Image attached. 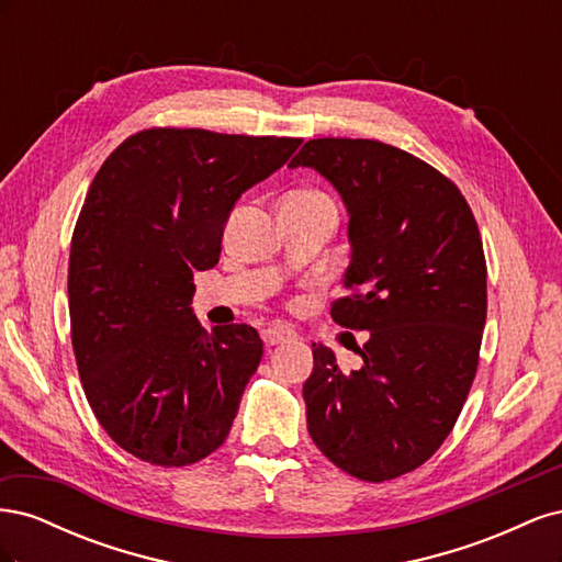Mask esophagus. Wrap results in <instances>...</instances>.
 I'll return each mask as SVG.
<instances>
[{
	"mask_svg": "<svg viewBox=\"0 0 562 562\" xmlns=\"http://www.w3.org/2000/svg\"><path fill=\"white\" fill-rule=\"evenodd\" d=\"M260 335H262L267 347H274V345H281V342H291V339H297L295 330H291V328H277V326L265 328Z\"/></svg>",
	"mask_w": 562,
	"mask_h": 562,
	"instance_id": "1",
	"label": "esophagus"
}]
</instances>
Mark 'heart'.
Wrapping results in <instances>:
<instances>
[{"label":"heart","mask_w":562,"mask_h":562,"mask_svg":"<svg viewBox=\"0 0 562 562\" xmlns=\"http://www.w3.org/2000/svg\"><path fill=\"white\" fill-rule=\"evenodd\" d=\"M288 201H300V203H326V206H333V199L326 194L316 190V187H304V190H297L293 192L291 196H288Z\"/></svg>","instance_id":"b5f03b06"}]
</instances>
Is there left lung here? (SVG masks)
I'll return each mask as SVG.
<instances>
[{
    "mask_svg": "<svg viewBox=\"0 0 562 562\" xmlns=\"http://www.w3.org/2000/svg\"><path fill=\"white\" fill-rule=\"evenodd\" d=\"M291 166H312L349 211V293L335 323L370 330L361 370H339L314 347L304 382L316 448L368 483L398 479L443 446L479 370L487 267L459 187L427 161L366 138L304 143Z\"/></svg>",
    "mask_w": 562,
    "mask_h": 562,
    "instance_id": "8db88e82",
    "label": "left lung"
}]
</instances>
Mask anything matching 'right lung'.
<instances>
[{
  "label": "right lung",
  "mask_w": 562,
  "mask_h": 562,
  "mask_svg": "<svg viewBox=\"0 0 562 562\" xmlns=\"http://www.w3.org/2000/svg\"><path fill=\"white\" fill-rule=\"evenodd\" d=\"M300 143L155 126L89 187L67 269L72 349L100 427L143 462L196 464L225 443L262 339L246 323L203 330L194 271L217 265L236 199Z\"/></svg>",
  "instance_id": "1"
}]
</instances>
